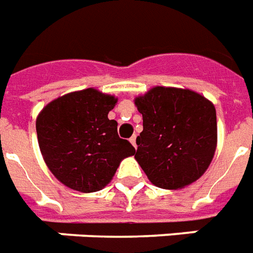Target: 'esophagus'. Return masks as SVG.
<instances>
[{"instance_id":"obj_1","label":"esophagus","mask_w":253,"mask_h":253,"mask_svg":"<svg viewBox=\"0 0 253 253\" xmlns=\"http://www.w3.org/2000/svg\"><path fill=\"white\" fill-rule=\"evenodd\" d=\"M135 141H136V136L132 135L131 138H130V142H131V145L134 146V147H135V149H136V142Z\"/></svg>"}]
</instances>
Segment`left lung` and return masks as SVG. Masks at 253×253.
<instances>
[{
	"instance_id": "obj_1",
	"label": "left lung",
	"mask_w": 253,
	"mask_h": 253,
	"mask_svg": "<svg viewBox=\"0 0 253 253\" xmlns=\"http://www.w3.org/2000/svg\"><path fill=\"white\" fill-rule=\"evenodd\" d=\"M135 104L143 119L135 160L147 178L162 189L197 181L216 150L214 106L190 89L166 87L150 89Z\"/></svg>"
}]
</instances>
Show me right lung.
Returning <instances> with one entry per match:
<instances>
[{
    "label": "right lung",
    "instance_id": "obj_1",
    "mask_svg": "<svg viewBox=\"0 0 253 253\" xmlns=\"http://www.w3.org/2000/svg\"><path fill=\"white\" fill-rule=\"evenodd\" d=\"M117 103L110 95L87 88L50 102L37 118L41 154L52 174L65 186L91 193L111 181L121 161L135 154L108 119Z\"/></svg>",
    "mask_w": 253,
    "mask_h": 253
}]
</instances>
